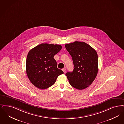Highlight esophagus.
<instances>
[{
  "label": "esophagus",
  "mask_w": 124,
  "mask_h": 124,
  "mask_svg": "<svg viewBox=\"0 0 124 124\" xmlns=\"http://www.w3.org/2000/svg\"><path fill=\"white\" fill-rule=\"evenodd\" d=\"M62 70L63 71V72L65 73V72H66V68H64L62 69Z\"/></svg>",
  "instance_id": "obj_1"
}]
</instances>
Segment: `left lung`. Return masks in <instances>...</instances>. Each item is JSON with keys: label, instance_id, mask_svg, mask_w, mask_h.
<instances>
[{"label": "left lung", "instance_id": "8db88e82", "mask_svg": "<svg viewBox=\"0 0 124 124\" xmlns=\"http://www.w3.org/2000/svg\"><path fill=\"white\" fill-rule=\"evenodd\" d=\"M72 57L74 70L66 74L70 85L79 90L89 86L95 79L98 72V55L96 50L85 42L76 41L65 44Z\"/></svg>", "mask_w": 124, "mask_h": 124}]
</instances>
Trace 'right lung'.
<instances>
[{"instance_id":"add662e5","label":"right lung","mask_w":124,"mask_h":124,"mask_svg":"<svg viewBox=\"0 0 124 124\" xmlns=\"http://www.w3.org/2000/svg\"><path fill=\"white\" fill-rule=\"evenodd\" d=\"M58 44L42 43L29 52L26 59V73L33 84L40 89L52 86L63 72L57 68L54 55L62 49Z\"/></svg>"}]
</instances>
